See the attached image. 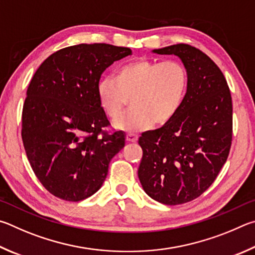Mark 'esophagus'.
I'll list each match as a JSON object with an SVG mask.
<instances>
[{"label":"esophagus","instance_id":"esophagus-1","mask_svg":"<svg viewBox=\"0 0 255 255\" xmlns=\"http://www.w3.org/2000/svg\"><path fill=\"white\" fill-rule=\"evenodd\" d=\"M127 141L128 142H136L137 141V135L134 133H128L127 134Z\"/></svg>","mask_w":255,"mask_h":255}]
</instances>
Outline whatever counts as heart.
I'll return each instance as SVG.
<instances>
[{"instance_id":"heart-1","label":"heart","mask_w":255,"mask_h":255,"mask_svg":"<svg viewBox=\"0 0 255 255\" xmlns=\"http://www.w3.org/2000/svg\"><path fill=\"white\" fill-rule=\"evenodd\" d=\"M188 74L179 61L140 59L124 65L115 79L102 78L97 97L105 114L119 119L131 98L132 110L115 122V128L140 132L153 123L164 125L175 118L185 100Z\"/></svg>"}]
</instances>
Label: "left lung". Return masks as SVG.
Instances as JSON below:
<instances>
[{
	"label": "left lung",
	"mask_w": 255,
	"mask_h": 255,
	"mask_svg": "<svg viewBox=\"0 0 255 255\" xmlns=\"http://www.w3.org/2000/svg\"><path fill=\"white\" fill-rule=\"evenodd\" d=\"M153 52L179 57L188 87L175 118L139 137L143 155L137 176L151 198L166 205L185 204L209 188L229 157L232 96L221 69L199 49L178 43Z\"/></svg>",
	"instance_id": "1"
}]
</instances>
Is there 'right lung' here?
Masks as SVG:
<instances>
[{"label":"right lung","instance_id":"right-lung-1","mask_svg":"<svg viewBox=\"0 0 255 255\" xmlns=\"http://www.w3.org/2000/svg\"><path fill=\"white\" fill-rule=\"evenodd\" d=\"M130 48L80 43L52 53L35 71L22 110V141L35 176L49 193L67 202L101 188L112 158L125 145L97 97L102 74Z\"/></svg>","mask_w":255,"mask_h":255}]
</instances>
